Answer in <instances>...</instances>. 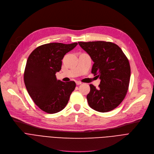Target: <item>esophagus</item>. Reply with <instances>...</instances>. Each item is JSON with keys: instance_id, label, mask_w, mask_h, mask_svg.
Wrapping results in <instances>:
<instances>
[{"instance_id": "esophagus-1", "label": "esophagus", "mask_w": 154, "mask_h": 154, "mask_svg": "<svg viewBox=\"0 0 154 154\" xmlns=\"http://www.w3.org/2000/svg\"><path fill=\"white\" fill-rule=\"evenodd\" d=\"M75 83H76V84H77V85H80V84H82V82H80V81H76V82H75Z\"/></svg>"}]
</instances>
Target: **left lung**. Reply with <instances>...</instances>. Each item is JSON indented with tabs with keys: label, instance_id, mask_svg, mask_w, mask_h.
Listing matches in <instances>:
<instances>
[{
	"label": "left lung",
	"instance_id": "8db88e82",
	"mask_svg": "<svg viewBox=\"0 0 154 154\" xmlns=\"http://www.w3.org/2000/svg\"><path fill=\"white\" fill-rule=\"evenodd\" d=\"M94 61L92 74L100 79L99 87L90 84L87 95L89 106L100 112L114 110L123 101L128 89L131 67L122 49L110 42H79Z\"/></svg>",
	"mask_w": 154,
	"mask_h": 154
}]
</instances>
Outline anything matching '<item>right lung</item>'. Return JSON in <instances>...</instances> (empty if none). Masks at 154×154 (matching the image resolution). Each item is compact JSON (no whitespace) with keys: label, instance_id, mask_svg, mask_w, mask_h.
Masks as SVG:
<instances>
[{"label":"right lung","instance_id":"right-lung-1","mask_svg":"<svg viewBox=\"0 0 154 154\" xmlns=\"http://www.w3.org/2000/svg\"><path fill=\"white\" fill-rule=\"evenodd\" d=\"M77 44H46L37 47L29 56L24 83L32 100L48 114H55L66 107L75 89L74 81L64 82L57 80L55 74L61 69L64 55Z\"/></svg>","mask_w":154,"mask_h":154}]
</instances>
